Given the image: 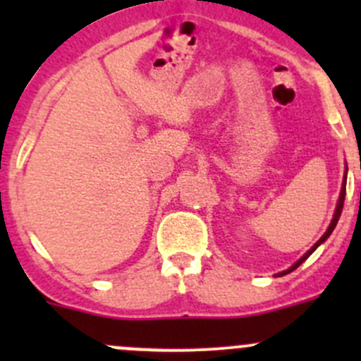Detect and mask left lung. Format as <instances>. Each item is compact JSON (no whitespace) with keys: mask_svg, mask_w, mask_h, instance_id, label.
Returning <instances> with one entry per match:
<instances>
[{"mask_svg":"<svg viewBox=\"0 0 361 361\" xmlns=\"http://www.w3.org/2000/svg\"><path fill=\"white\" fill-rule=\"evenodd\" d=\"M345 180H348V166H345V171H344V178H342V187H341V194H338V201H337L336 211H334V218H332V221H330V225H329V228H326V232H325V234H323L322 238H319V241H316V243H314V246H312L311 250H307V251H305V253L302 255V257L298 258L297 262H295V264L292 265V267H288V269H286V271H283V272H278V274H276V276H285V274H288V272L295 271V269H297L298 265H300V264H304V262L307 260L309 257H311V255H312V251H314L316 248H318V246H322L323 243H325L326 239L330 238V234H332V232H334V228H336V225H337L338 218H341V213H342V206H344V197H345Z\"/></svg>","mask_w":361,"mask_h":361,"instance_id":"1","label":"left lung"}]
</instances>
